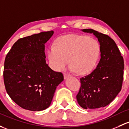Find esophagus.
<instances>
[{"instance_id":"34e87169","label":"esophagus","mask_w":129,"mask_h":129,"mask_svg":"<svg viewBox=\"0 0 129 129\" xmlns=\"http://www.w3.org/2000/svg\"><path fill=\"white\" fill-rule=\"evenodd\" d=\"M70 74H67V73H65V74H63V77H64L65 79H66V78H67L68 77H70Z\"/></svg>"}]
</instances>
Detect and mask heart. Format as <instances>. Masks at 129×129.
<instances>
[{
	"mask_svg": "<svg viewBox=\"0 0 129 129\" xmlns=\"http://www.w3.org/2000/svg\"><path fill=\"white\" fill-rule=\"evenodd\" d=\"M101 54L97 40L85 35H70L59 37L55 46L47 50L50 66L56 71L63 70L69 64L78 74L90 72L96 66Z\"/></svg>",
	"mask_w": 129,
	"mask_h": 129,
	"instance_id": "obj_1",
	"label": "heart"
}]
</instances>
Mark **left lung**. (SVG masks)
Masks as SVG:
<instances>
[{
    "label": "left lung",
    "instance_id": "obj_1",
    "mask_svg": "<svg viewBox=\"0 0 129 129\" xmlns=\"http://www.w3.org/2000/svg\"><path fill=\"white\" fill-rule=\"evenodd\" d=\"M82 31L93 33L97 38L101 46V59L96 68L80 78L81 86L77 100L83 109L104 108L121 90L124 59L114 41L109 36L92 29Z\"/></svg>",
    "mask_w": 129,
    "mask_h": 129
}]
</instances>
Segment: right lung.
<instances>
[{"mask_svg":"<svg viewBox=\"0 0 129 129\" xmlns=\"http://www.w3.org/2000/svg\"><path fill=\"white\" fill-rule=\"evenodd\" d=\"M53 31L20 38L5 59L4 81L7 93L19 106L43 111L51 103L57 86L63 80L61 72L46 63L45 44Z\"/></svg>","mask_w":129,"mask_h":129,"instance_id":"add662e5","label":"right lung"}]
</instances>
